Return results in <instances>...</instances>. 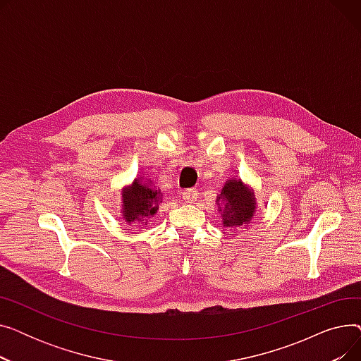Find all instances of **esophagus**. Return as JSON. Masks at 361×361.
I'll use <instances>...</instances> for the list:
<instances>
[{"instance_id":"1","label":"esophagus","mask_w":361,"mask_h":361,"mask_svg":"<svg viewBox=\"0 0 361 361\" xmlns=\"http://www.w3.org/2000/svg\"><path fill=\"white\" fill-rule=\"evenodd\" d=\"M181 195H183L184 202H187V203H193L197 199V190H196V188H187V190H184Z\"/></svg>"}]
</instances>
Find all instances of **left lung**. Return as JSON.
I'll return each mask as SVG.
<instances>
[{
	"label": "left lung",
	"instance_id": "left-lung-1",
	"mask_svg": "<svg viewBox=\"0 0 361 361\" xmlns=\"http://www.w3.org/2000/svg\"><path fill=\"white\" fill-rule=\"evenodd\" d=\"M221 196L226 200L222 214L225 225L241 226L252 219L255 211L253 195L241 184V181L233 180L226 183Z\"/></svg>",
	"mask_w": 361,
	"mask_h": 361
}]
</instances>
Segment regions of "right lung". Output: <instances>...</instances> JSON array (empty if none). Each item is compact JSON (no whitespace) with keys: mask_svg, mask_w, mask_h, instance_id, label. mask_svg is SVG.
Wrapping results in <instances>:
<instances>
[{"mask_svg":"<svg viewBox=\"0 0 361 361\" xmlns=\"http://www.w3.org/2000/svg\"><path fill=\"white\" fill-rule=\"evenodd\" d=\"M159 192L143 185L136 180L130 188L123 193L124 203V216L126 221L131 222L135 219L147 218L157 212V204L159 200Z\"/></svg>","mask_w":361,"mask_h":361,"instance_id":"add662e5","label":"right lung"}]
</instances>
